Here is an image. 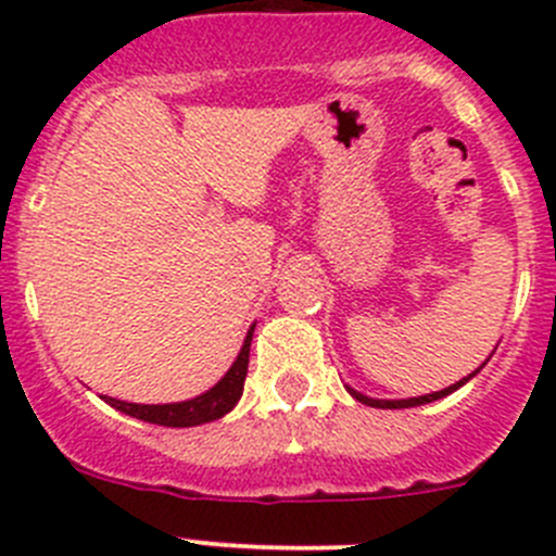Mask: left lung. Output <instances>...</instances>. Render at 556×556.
Returning <instances> with one entry per match:
<instances>
[{"instance_id": "obj_1", "label": "left lung", "mask_w": 556, "mask_h": 556, "mask_svg": "<svg viewBox=\"0 0 556 556\" xmlns=\"http://www.w3.org/2000/svg\"><path fill=\"white\" fill-rule=\"evenodd\" d=\"M497 350V346H495ZM495 350H492V355H495ZM490 355V357H492ZM490 357H486V361H490ZM486 361L481 363L479 368H476L473 374H468V377H463L459 379V382H454V384H450V387H444V390H439V392H430V395H417V397H401V401H384V397H368V395H363V392H357V390H352V387H346V392H350L352 397H355V401H361V403H366V406H374V408H412V406H422V403H433V401H441V397H446V395H452L454 390H459V387H463L465 382H470V379L476 377V374L481 371V368L486 366Z\"/></svg>"}]
</instances>
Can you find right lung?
I'll list each match as a JSON object with an SVG mask.
<instances>
[{
    "instance_id": "add662e5",
    "label": "right lung",
    "mask_w": 556,
    "mask_h": 556,
    "mask_svg": "<svg viewBox=\"0 0 556 556\" xmlns=\"http://www.w3.org/2000/svg\"><path fill=\"white\" fill-rule=\"evenodd\" d=\"M252 330L255 325H250L244 336V344L239 350L237 361L231 363L223 379L215 387H210L201 395L190 397V401L179 403H128L117 401V397H106L104 403H110L117 412L128 414L134 419H142L150 425H164V428H195V425L215 422V419L226 417L233 406L239 403L244 392V379H247V363H250V344H252Z\"/></svg>"
}]
</instances>
